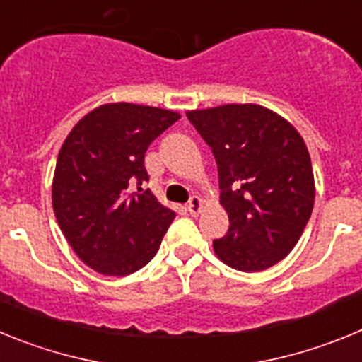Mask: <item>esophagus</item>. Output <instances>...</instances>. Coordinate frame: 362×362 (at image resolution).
Segmentation results:
<instances>
[{
	"label": "esophagus",
	"mask_w": 362,
	"mask_h": 362,
	"mask_svg": "<svg viewBox=\"0 0 362 362\" xmlns=\"http://www.w3.org/2000/svg\"><path fill=\"white\" fill-rule=\"evenodd\" d=\"M201 206H203V199H201L199 196H192L190 201H188V204H187L188 212H190L192 216H197L201 210Z\"/></svg>",
	"instance_id": "1"
}]
</instances>
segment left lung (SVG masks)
Wrapping results in <instances>:
<instances>
[{"instance_id": "1", "label": "left lung", "mask_w": 362, "mask_h": 362, "mask_svg": "<svg viewBox=\"0 0 362 362\" xmlns=\"http://www.w3.org/2000/svg\"><path fill=\"white\" fill-rule=\"evenodd\" d=\"M212 148L226 235L217 257L241 272H261L292 252L312 216L315 185L303 137L259 105H225L187 114Z\"/></svg>"}]
</instances>
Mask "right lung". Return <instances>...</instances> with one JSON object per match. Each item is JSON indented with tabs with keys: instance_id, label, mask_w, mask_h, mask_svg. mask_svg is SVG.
<instances>
[{
	"instance_id": "obj_1",
	"label": "right lung",
	"mask_w": 362,
	"mask_h": 362,
	"mask_svg": "<svg viewBox=\"0 0 362 362\" xmlns=\"http://www.w3.org/2000/svg\"><path fill=\"white\" fill-rule=\"evenodd\" d=\"M177 119L179 114L163 108L103 105L63 143L54 212L72 250L92 270L129 276L158 252L175 214L145 188V152Z\"/></svg>"
}]
</instances>
